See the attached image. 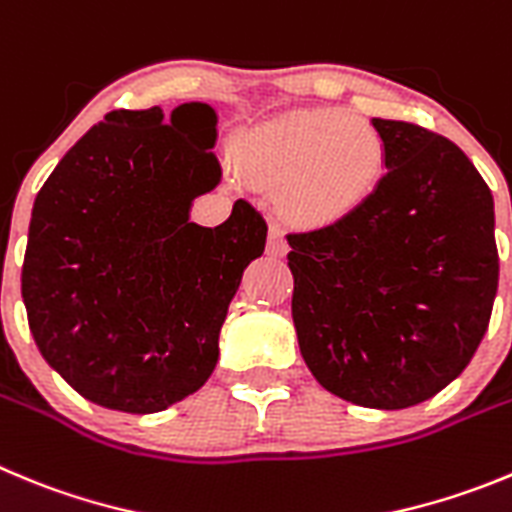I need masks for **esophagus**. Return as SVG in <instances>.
Listing matches in <instances>:
<instances>
[{
  "label": "esophagus",
  "instance_id": "esophagus-1",
  "mask_svg": "<svg viewBox=\"0 0 512 512\" xmlns=\"http://www.w3.org/2000/svg\"><path fill=\"white\" fill-rule=\"evenodd\" d=\"M287 251H289V243H287V238H284V233H281L276 225H271L269 241H266V253H269V256H276V259H281V256H287Z\"/></svg>",
  "mask_w": 512,
  "mask_h": 512
}]
</instances>
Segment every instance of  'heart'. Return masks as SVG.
I'll return each mask as SVG.
<instances>
[{
    "label": "heart",
    "instance_id": "b5f03b06",
    "mask_svg": "<svg viewBox=\"0 0 512 512\" xmlns=\"http://www.w3.org/2000/svg\"><path fill=\"white\" fill-rule=\"evenodd\" d=\"M386 139L340 109H299L246 131L236 144L243 177L276 187L281 218L327 228L353 218L386 177Z\"/></svg>",
    "mask_w": 512,
    "mask_h": 512
}]
</instances>
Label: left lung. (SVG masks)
Listing matches in <instances>:
<instances>
[{
  "instance_id": "8db88e82",
  "label": "left lung",
  "mask_w": 512,
  "mask_h": 512,
  "mask_svg": "<svg viewBox=\"0 0 512 512\" xmlns=\"http://www.w3.org/2000/svg\"><path fill=\"white\" fill-rule=\"evenodd\" d=\"M386 177L337 225L289 233L292 317L322 388L409 409L470 365L498 294L492 192L467 154L416 124L370 119Z\"/></svg>"
}]
</instances>
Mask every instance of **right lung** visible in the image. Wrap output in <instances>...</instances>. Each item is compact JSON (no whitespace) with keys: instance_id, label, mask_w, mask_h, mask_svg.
I'll list each match as a JSON object with an SVG mask.
<instances>
[{"instance_id":"add662e5","label":"right lung","mask_w":512,"mask_h":512,"mask_svg":"<svg viewBox=\"0 0 512 512\" xmlns=\"http://www.w3.org/2000/svg\"><path fill=\"white\" fill-rule=\"evenodd\" d=\"M218 114L190 101L111 111L37 192L22 299L42 358L88 401L154 414L198 391L243 269L266 246L246 200L215 228L192 200L220 185Z\"/></svg>"}]
</instances>
